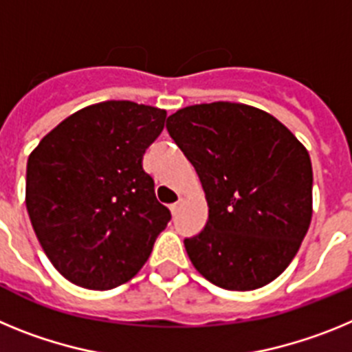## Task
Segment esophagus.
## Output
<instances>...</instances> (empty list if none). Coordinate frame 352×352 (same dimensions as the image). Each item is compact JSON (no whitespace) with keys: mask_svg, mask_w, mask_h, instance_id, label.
I'll list each match as a JSON object with an SVG mask.
<instances>
[{"mask_svg":"<svg viewBox=\"0 0 352 352\" xmlns=\"http://www.w3.org/2000/svg\"><path fill=\"white\" fill-rule=\"evenodd\" d=\"M182 204H183V201H178V203H173L169 206V210H170V213L173 214H178V211H179V208H182Z\"/></svg>","mask_w":352,"mask_h":352,"instance_id":"obj_1","label":"esophagus"}]
</instances>
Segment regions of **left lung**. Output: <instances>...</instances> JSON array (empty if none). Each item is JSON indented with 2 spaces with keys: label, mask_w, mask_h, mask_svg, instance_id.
<instances>
[{
  "label": "left lung",
  "mask_w": 352,
  "mask_h": 352,
  "mask_svg": "<svg viewBox=\"0 0 352 352\" xmlns=\"http://www.w3.org/2000/svg\"><path fill=\"white\" fill-rule=\"evenodd\" d=\"M167 130L206 195V227L185 239L194 268L229 291L275 280L312 220L307 148L272 114L236 102L179 109Z\"/></svg>",
  "instance_id": "8db88e82"
}]
</instances>
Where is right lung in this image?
Instances as JSON below:
<instances>
[{"instance_id":"obj_1","label":"right lung","mask_w":352,"mask_h":352,"mask_svg":"<svg viewBox=\"0 0 352 352\" xmlns=\"http://www.w3.org/2000/svg\"><path fill=\"white\" fill-rule=\"evenodd\" d=\"M164 109L107 100L70 114L38 142L26 208L45 256L72 284L107 291L144 266L170 211L142 169Z\"/></svg>"}]
</instances>
